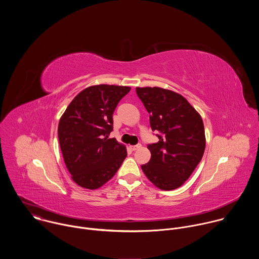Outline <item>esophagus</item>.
I'll return each instance as SVG.
<instances>
[{
	"instance_id": "obj_1",
	"label": "esophagus",
	"mask_w": 259,
	"mask_h": 259,
	"mask_svg": "<svg viewBox=\"0 0 259 259\" xmlns=\"http://www.w3.org/2000/svg\"><path fill=\"white\" fill-rule=\"evenodd\" d=\"M140 147H141V144H136V145H131L130 149H131L132 151H136V150L140 149Z\"/></svg>"
}]
</instances>
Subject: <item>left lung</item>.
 Instances as JSON below:
<instances>
[{"mask_svg":"<svg viewBox=\"0 0 259 259\" xmlns=\"http://www.w3.org/2000/svg\"><path fill=\"white\" fill-rule=\"evenodd\" d=\"M149 112L159 141L149 144L151 160L141 166L145 176L163 191L181 187L192 175L206 146L202 117L179 93L160 87H136Z\"/></svg>","mask_w":259,"mask_h":259,"instance_id":"8db88e82","label":"left lung"}]
</instances>
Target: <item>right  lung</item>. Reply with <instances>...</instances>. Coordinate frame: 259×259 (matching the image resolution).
Listing matches in <instances>:
<instances>
[{
  "instance_id": "1",
  "label": "right lung",
  "mask_w": 259,
  "mask_h": 259,
  "mask_svg": "<svg viewBox=\"0 0 259 259\" xmlns=\"http://www.w3.org/2000/svg\"><path fill=\"white\" fill-rule=\"evenodd\" d=\"M130 87L95 85L81 91L58 124L62 157L78 186L96 190L117 173L127 157L126 146L109 138L113 114Z\"/></svg>"
}]
</instances>
